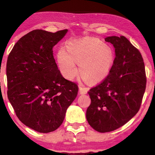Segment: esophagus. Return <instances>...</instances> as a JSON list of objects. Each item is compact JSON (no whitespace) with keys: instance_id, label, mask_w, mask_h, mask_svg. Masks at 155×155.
I'll return each mask as SVG.
<instances>
[{"instance_id":"34e87169","label":"esophagus","mask_w":155,"mask_h":155,"mask_svg":"<svg viewBox=\"0 0 155 155\" xmlns=\"http://www.w3.org/2000/svg\"><path fill=\"white\" fill-rule=\"evenodd\" d=\"M79 93L81 94H85L87 93L88 90L87 88H85V87H79Z\"/></svg>"}]
</instances>
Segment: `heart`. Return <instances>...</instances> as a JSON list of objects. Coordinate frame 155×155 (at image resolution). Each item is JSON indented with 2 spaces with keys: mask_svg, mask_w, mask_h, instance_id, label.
Returning a JSON list of instances; mask_svg holds the SVG:
<instances>
[{
  "mask_svg": "<svg viewBox=\"0 0 155 155\" xmlns=\"http://www.w3.org/2000/svg\"><path fill=\"white\" fill-rule=\"evenodd\" d=\"M77 63L83 79L91 83L103 81L114 64V54L109 46L98 39L85 37L70 42L68 50L57 53V64L64 77L73 80L78 74Z\"/></svg>",
  "mask_w": 155,
  "mask_h": 155,
  "instance_id": "heart-1",
  "label": "heart"
}]
</instances>
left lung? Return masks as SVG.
<instances>
[{
  "instance_id": "obj_1",
  "label": "left lung",
  "mask_w": 155,
  "mask_h": 155,
  "mask_svg": "<svg viewBox=\"0 0 155 155\" xmlns=\"http://www.w3.org/2000/svg\"><path fill=\"white\" fill-rule=\"evenodd\" d=\"M115 59L109 75L88 91L91 104L86 118L100 133L113 131L135 116L145 92V66L140 51L124 36H109Z\"/></svg>"
}]
</instances>
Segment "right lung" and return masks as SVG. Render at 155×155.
Returning <instances> with one entry per match:
<instances>
[{
	"instance_id": "1",
	"label": "right lung",
	"mask_w": 155,
	"mask_h": 155,
	"mask_svg": "<svg viewBox=\"0 0 155 155\" xmlns=\"http://www.w3.org/2000/svg\"><path fill=\"white\" fill-rule=\"evenodd\" d=\"M68 29L34 30L21 38L7 62V96L17 117L37 132L47 133L64 122L78 94V85L63 77L52 48Z\"/></svg>"
}]
</instances>
